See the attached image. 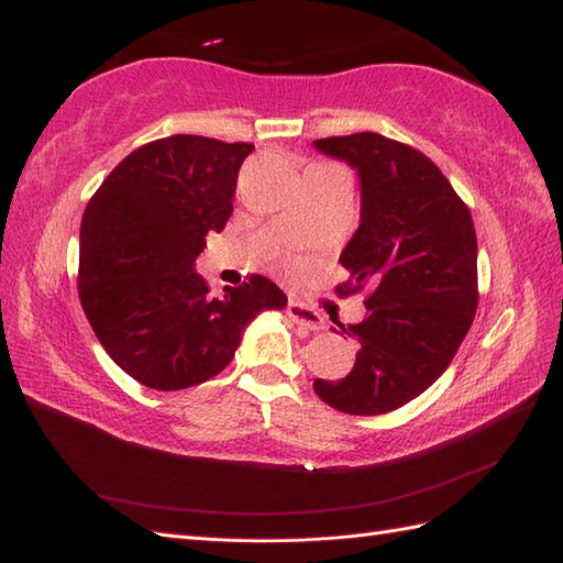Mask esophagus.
<instances>
[{
    "instance_id": "1",
    "label": "esophagus",
    "mask_w": 563,
    "mask_h": 563,
    "mask_svg": "<svg viewBox=\"0 0 563 563\" xmlns=\"http://www.w3.org/2000/svg\"><path fill=\"white\" fill-rule=\"evenodd\" d=\"M288 317L295 321V324H300L302 329H309V331L324 329V317H321L317 309L307 307V305L297 302V300L288 302Z\"/></svg>"
}]
</instances>
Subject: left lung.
Instances as JSON below:
<instances>
[{"label": "left lung", "instance_id": "8db88e82", "mask_svg": "<svg viewBox=\"0 0 563 563\" xmlns=\"http://www.w3.org/2000/svg\"><path fill=\"white\" fill-rule=\"evenodd\" d=\"M361 176V227L341 254L339 297L369 288L361 324L343 327L361 351L343 379H314L336 411L389 413L445 373L470 331L476 283L472 212L423 152L377 133L314 140Z\"/></svg>", "mask_w": 563, "mask_h": 563}]
</instances>
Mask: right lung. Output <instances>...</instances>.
<instances>
[{
	"mask_svg": "<svg viewBox=\"0 0 563 563\" xmlns=\"http://www.w3.org/2000/svg\"><path fill=\"white\" fill-rule=\"evenodd\" d=\"M249 142L172 135L106 176L79 232L77 290L113 363L159 391L196 387L230 365L249 321L283 309L273 280L251 275L212 297L194 271L208 232L232 214Z\"/></svg>",
	"mask_w": 563,
	"mask_h": 563,
	"instance_id": "obj_1",
	"label": "right lung"
}]
</instances>
